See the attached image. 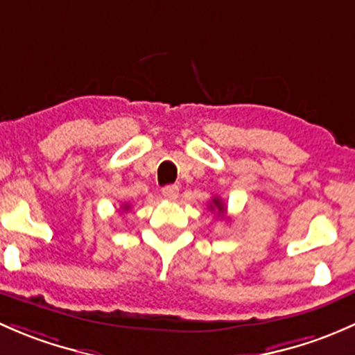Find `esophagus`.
I'll return each mask as SVG.
<instances>
[{"instance_id":"1","label":"esophagus","mask_w":355,"mask_h":355,"mask_svg":"<svg viewBox=\"0 0 355 355\" xmlns=\"http://www.w3.org/2000/svg\"><path fill=\"white\" fill-rule=\"evenodd\" d=\"M162 195L164 198L167 200H176L179 196V188L176 184H171V186H164L162 188Z\"/></svg>"}]
</instances>
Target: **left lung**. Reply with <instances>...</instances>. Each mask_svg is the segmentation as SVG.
<instances>
[{
	"label": "left lung",
	"instance_id": "obj_1",
	"mask_svg": "<svg viewBox=\"0 0 355 355\" xmlns=\"http://www.w3.org/2000/svg\"><path fill=\"white\" fill-rule=\"evenodd\" d=\"M210 210H217V215H225V205L220 198H214L210 203Z\"/></svg>",
	"mask_w": 355,
	"mask_h": 355
}]
</instances>
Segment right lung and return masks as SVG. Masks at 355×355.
<instances>
[{"mask_svg": "<svg viewBox=\"0 0 355 355\" xmlns=\"http://www.w3.org/2000/svg\"><path fill=\"white\" fill-rule=\"evenodd\" d=\"M123 211H128V210H130V205H123Z\"/></svg>", "mask_w": 355, "mask_h": 355, "instance_id": "obj_1", "label": "right lung"}]
</instances>
